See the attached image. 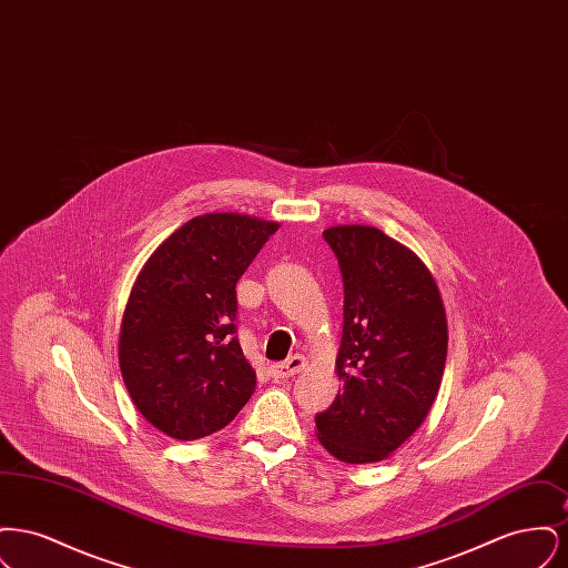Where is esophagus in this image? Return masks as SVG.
Here are the masks:
<instances>
[{
  "label": "esophagus",
  "mask_w": 568,
  "mask_h": 568,
  "mask_svg": "<svg viewBox=\"0 0 568 568\" xmlns=\"http://www.w3.org/2000/svg\"><path fill=\"white\" fill-rule=\"evenodd\" d=\"M306 368V357L304 355H292L290 359H285L283 364H274L271 366V375L274 378L294 377L297 373H302Z\"/></svg>",
  "instance_id": "obj_1"
}]
</instances>
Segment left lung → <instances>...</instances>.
<instances>
[{"mask_svg":"<svg viewBox=\"0 0 568 568\" xmlns=\"http://www.w3.org/2000/svg\"><path fill=\"white\" fill-rule=\"evenodd\" d=\"M324 239L345 283L336 355L341 389L315 417L325 452L347 464L389 458L424 424L447 359V313L430 268L373 225H334Z\"/></svg>","mask_w":568,"mask_h":568,"instance_id":"8db88e82","label":"left lung"}]
</instances>
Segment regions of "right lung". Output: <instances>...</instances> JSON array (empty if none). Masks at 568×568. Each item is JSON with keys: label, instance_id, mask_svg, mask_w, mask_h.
I'll use <instances>...</instances> for the list:
<instances>
[{"label": "right lung", "instance_id": "1", "mask_svg": "<svg viewBox=\"0 0 568 568\" xmlns=\"http://www.w3.org/2000/svg\"><path fill=\"white\" fill-rule=\"evenodd\" d=\"M278 230L241 213L193 216L146 260L119 332V368L140 415L165 436L225 428L255 392L236 334V283Z\"/></svg>", "mask_w": 568, "mask_h": 568}]
</instances>
